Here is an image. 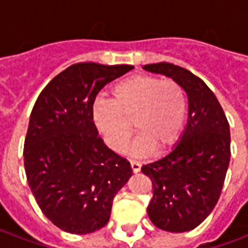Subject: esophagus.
Returning <instances> with one entry per match:
<instances>
[{"label":"esophagus","mask_w":248,"mask_h":248,"mask_svg":"<svg viewBox=\"0 0 248 248\" xmlns=\"http://www.w3.org/2000/svg\"><path fill=\"white\" fill-rule=\"evenodd\" d=\"M130 166H131V170H133V172H135V174L140 171V162L130 161Z\"/></svg>","instance_id":"obj_1"}]
</instances>
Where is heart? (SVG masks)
Segmentation results:
<instances>
[{"label":"heart","mask_w":248,"mask_h":248,"mask_svg":"<svg viewBox=\"0 0 248 248\" xmlns=\"http://www.w3.org/2000/svg\"><path fill=\"white\" fill-rule=\"evenodd\" d=\"M111 99H98L92 117L103 142L115 153L127 146L133 124L138 137L131 151L138 156L151 149L156 153L170 149L182 134L187 98L178 82L138 74L114 85Z\"/></svg>","instance_id":"1"}]
</instances>
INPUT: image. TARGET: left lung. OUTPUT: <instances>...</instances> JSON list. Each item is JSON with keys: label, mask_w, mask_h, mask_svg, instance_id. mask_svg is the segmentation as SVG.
Listing matches in <instances>:
<instances>
[{"label": "left lung", "mask_w": 248, "mask_h": 248, "mask_svg": "<svg viewBox=\"0 0 248 248\" xmlns=\"http://www.w3.org/2000/svg\"><path fill=\"white\" fill-rule=\"evenodd\" d=\"M143 69L178 82L187 94V124L178 143L140 171L153 182L147 214L158 229L194 230L218 202L230 163V126L210 87L191 71L169 62Z\"/></svg>", "instance_id": "obj_1"}]
</instances>
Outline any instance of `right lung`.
I'll return each instance as SVG.
<instances>
[{
  "mask_svg": "<svg viewBox=\"0 0 248 248\" xmlns=\"http://www.w3.org/2000/svg\"><path fill=\"white\" fill-rule=\"evenodd\" d=\"M131 65L82 62L54 77L37 98L25 140L28 183L45 217L70 234L108 222L113 199L133 175L130 163L103 143L93 105L106 83Z\"/></svg>",
  "mask_w": 248,
  "mask_h": 248,
  "instance_id": "obj_1",
  "label": "right lung"
}]
</instances>
